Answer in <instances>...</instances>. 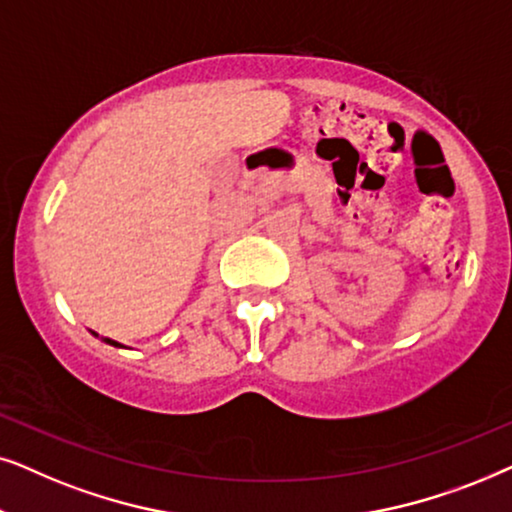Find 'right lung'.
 <instances>
[{"label": "right lung", "mask_w": 512, "mask_h": 512, "mask_svg": "<svg viewBox=\"0 0 512 512\" xmlns=\"http://www.w3.org/2000/svg\"><path fill=\"white\" fill-rule=\"evenodd\" d=\"M105 344H112V346H119V344H117V342H112V339H107V337H105Z\"/></svg>", "instance_id": "right-lung-1"}]
</instances>
